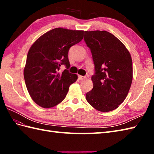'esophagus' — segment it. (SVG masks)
Instances as JSON below:
<instances>
[{
    "label": "esophagus",
    "mask_w": 154,
    "mask_h": 154,
    "mask_svg": "<svg viewBox=\"0 0 154 154\" xmlns=\"http://www.w3.org/2000/svg\"><path fill=\"white\" fill-rule=\"evenodd\" d=\"M86 79V77L85 76H82V75H79V79L80 80H84Z\"/></svg>",
    "instance_id": "esophagus-1"
}]
</instances>
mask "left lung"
Listing matches in <instances>:
<instances>
[{
    "label": "left lung",
    "mask_w": 154,
    "mask_h": 154,
    "mask_svg": "<svg viewBox=\"0 0 154 154\" xmlns=\"http://www.w3.org/2000/svg\"><path fill=\"white\" fill-rule=\"evenodd\" d=\"M84 40L92 54L93 88L86 94L91 106L100 112L117 109L126 99L132 81V61L122 42L106 31H85Z\"/></svg>",
    "instance_id": "1"
}]
</instances>
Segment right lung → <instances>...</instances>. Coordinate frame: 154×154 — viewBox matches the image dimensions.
Wrapping results in <instances>:
<instances>
[{
	"label": "right lung",
	"instance_id": "right-lung-1",
	"mask_svg": "<svg viewBox=\"0 0 154 154\" xmlns=\"http://www.w3.org/2000/svg\"><path fill=\"white\" fill-rule=\"evenodd\" d=\"M84 31L57 28L39 38L28 51L24 77L29 94L34 102L43 108L57 105L67 95L69 87L77 81L71 73L68 51L83 38ZM61 64L67 68L57 71Z\"/></svg>",
	"mask_w": 154,
	"mask_h": 154
}]
</instances>
